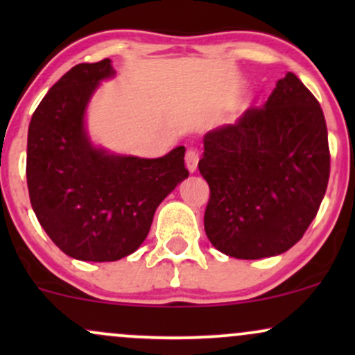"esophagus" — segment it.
Instances as JSON below:
<instances>
[{"instance_id":"obj_1","label":"esophagus","mask_w":355,"mask_h":355,"mask_svg":"<svg viewBox=\"0 0 355 355\" xmlns=\"http://www.w3.org/2000/svg\"><path fill=\"white\" fill-rule=\"evenodd\" d=\"M185 165L190 173H193L198 166V153L195 150H187L185 153Z\"/></svg>"}]
</instances>
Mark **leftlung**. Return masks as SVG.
I'll return each instance as SVG.
<instances>
[{
  "label": "left lung",
  "mask_w": 355,
  "mask_h": 355,
  "mask_svg": "<svg viewBox=\"0 0 355 355\" xmlns=\"http://www.w3.org/2000/svg\"><path fill=\"white\" fill-rule=\"evenodd\" d=\"M198 170L210 187L205 234L235 259L294 247L315 218L331 172L327 126L315 96L294 73L262 108L203 137Z\"/></svg>",
  "instance_id": "obj_1"
}]
</instances>
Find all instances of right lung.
<instances>
[{
  "label": "right lung",
  "mask_w": 355,
  "mask_h": 355,
  "mask_svg": "<svg viewBox=\"0 0 355 355\" xmlns=\"http://www.w3.org/2000/svg\"><path fill=\"white\" fill-rule=\"evenodd\" d=\"M113 76L108 58L73 67L44 95L28 128L26 180L36 218L60 250L87 262L133 254L157 207L189 177L185 146L140 158L93 145L88 103Z\"/></svg>",
  "instance_id": "add662e5"
}]
</instances>
